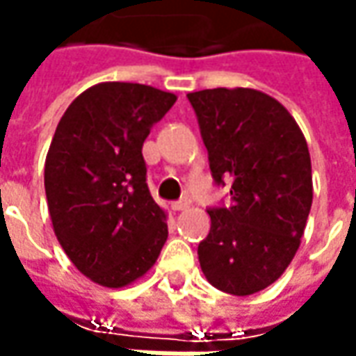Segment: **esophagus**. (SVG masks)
I'll return each instance as SVG.
<instances>
[{
    "label": "esophagus",
    "mask_w": 356,
    "mask_h": 356,
    "mask_svg": "<svg viewBox=\"0 0 356 356\" xmlns=\"http://www.w3.org/2000/svg\"><path fill=\"white\" fill-rule=\"evenodd\" d=\"M188 208H190V202H188V200L172 202V210H174V212H182V210H188Z\"/></svg>",
    "instance_id": "34e87169"
}]
</instances>
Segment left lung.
I'll list each match as a JSON object with an SVG mask.
<instances>
[{
    "label": "left lung",
    "instance_id": "1",
    "mask_svg": "<svg viewBox=\"0 0 356 356\" xmlns=\"http://www.w3.org/2000/svg\"><path fill=\"white\" fill-rule=\"evenodd\" d=\"M213 180L232 184L229 208L208 210L200 267L216 289L253 295L291 264L305 232L313 176L307 140L289 111L255 89L188 92Z\"/></svg>",
    "mask_w": 356,
    "mask_h": 356
}]
</instances>
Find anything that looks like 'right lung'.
<instances>
[{"instance_id":"obj_1","label":"right lung","mask_w":356,"mask_h":356,"mask_svg":"<svg viewBox=\"0 0 356 356\" xmlns=\"http://www.w3.org/2000/svg\"><path fill=\"white\" fill-rule=\"evenodd\" d=\"M176 95L138 83L83 90L57 124L45 158L55 236L90 281L118 289L156 264L166 212L146 186L143 144Z\"/></svg>"}]
</instances>
